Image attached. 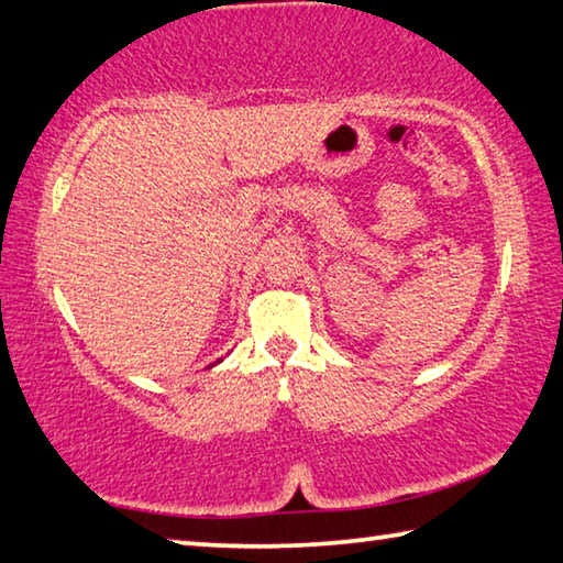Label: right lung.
Masks as SVG:
<instances>
[{"mask_svg":"<svg viewBox=\"0 0 563 563\" xmlns=\"http://www.w3.org/2000/svg\"><path fill=\"white\" fill-rule=\"evenodd\" d=\"M221 360H223V357H221ZM221 360H216V365H218V362H221ZM211 367H213V365H211Z\"/></svg>","mask_w":563,"mask_h":563,"instance_id":"right-lung-1","label":"right lung"}]
</instances>
